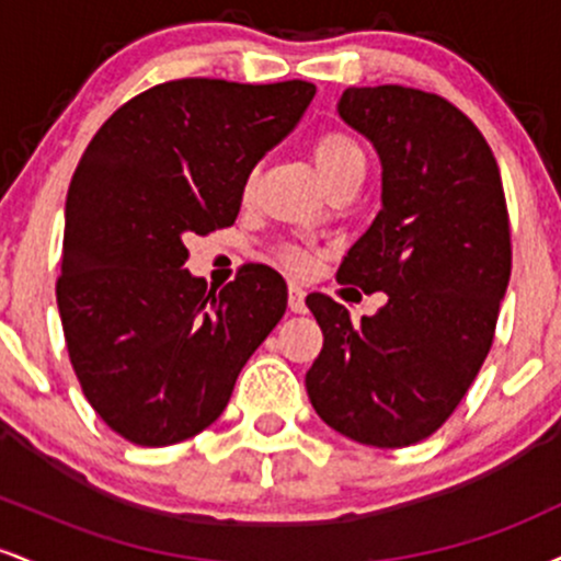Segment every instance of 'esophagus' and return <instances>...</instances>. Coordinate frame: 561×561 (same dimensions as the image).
<instances>
[{
  "label": "esophagus",
  "mask_w": 561,
  "mask_h": 561,
  "mask_svg": "<svg viewBox=\"0 0 561 561\" xmlns=\"http://www.w3.org/2000/svg\"><path fill=\"white\" fill-rule=\"evenodd\" d=\"M287 306L293 313H306V293L300 285L289 282L287 285Z\"/></svg>",
  "instance_id": "1"
}]
</instances>
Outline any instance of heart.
<instances>
[{
    "label": "heart",
    "mask_w": 561,
    "mask_h": 561,
    "mask_svg": "<svg viewBox=\"0 0 561 561\" xmlns=\"http://www.w3.org/2000/svg\"><path fill=\"white\" fill-rule=\"evenodd\" d=\"M313 163H317L321 182L330 190L332 184L345 182V179H364L366 152L358 145V139L351 137V134L327 131L313 141ZM253 179L255 176H248V182H244V195L253 192ZM276 261L293 274H302L311 268V255L306 250L293 248V244H285V248L276 250Z\"/></svg>",
    "instance_id": "1"
}]
</instances>
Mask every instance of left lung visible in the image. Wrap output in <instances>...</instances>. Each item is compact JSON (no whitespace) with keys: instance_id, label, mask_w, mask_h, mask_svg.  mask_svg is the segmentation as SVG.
Returning a JSON list of instances; mask_svg holds the SVG:
<instances>
[{"instance_id":"1","label":"left lung","mask_w":561,"mask_h":561,"mask_svg":"<svg viewBox=\"0 0 561 561\" xmlns=\"http://www.w3.org/2000/svg\"><path fill=\"white\" fill-rule=\"evenodd\" d=\"M337 113L382 163V210L337 279L388 302L353 324L330 295H308L324 347L306 390L340 435L403 448L454 414L491 351L512 274L506 197L480 128L443 96L351 87Z\"/></svg>"}]
</instances>
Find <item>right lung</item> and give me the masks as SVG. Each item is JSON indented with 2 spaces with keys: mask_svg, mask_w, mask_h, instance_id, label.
I'll use <instances>...</instances> for the list:
<instances>
[{
  "mask_svg": "<svg viewBox=\"0 0 561 561\" xmlns=\"http://www.w3.org/2000/svg\"><path fill=\"white\" fill-rule=\"evenodd\" d=\"M317 87L179 79L121 105L89 141L66 199L57 308L83 396L137 446H173L227 409L279 324L287 285L248 263L214 289L186 272V234L231 227L255 163Z\"/></svg>",
  "mask_w": 561,
  "mask_h": 561,
  "instance_id": "right-lung-1",
  "label": "right lung"
}]
</instances>
